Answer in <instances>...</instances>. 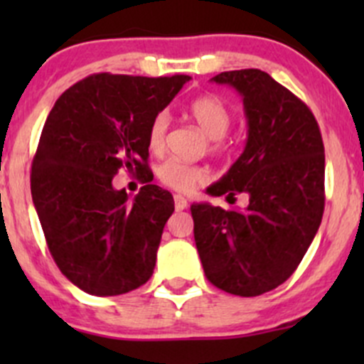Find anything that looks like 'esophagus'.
Wrapping results in <instances>:
<instances>
[{
	"mask_svg": "<svg viewBox=\"0 0 364 364\" xmlns=\"http://www.w3.org/2000/svg\"><path fill=\"white\" fill-rule=\"evenodd\" d=\"M186 205H188V203H186V199L183 196H174V208L176 211H183V209H186Z\"/></svg>",
	"mask_w": 364,
	"mask_h": 364,
	"instance_id": "obj_1",
	"label": "esophagus"
}]
</instances>
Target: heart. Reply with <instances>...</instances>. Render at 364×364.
Masks as SVG:
<instances>
[{"label":"heart","instance_id":"1","mask_svg":"<svg viewBox=\"0 0 364 364\" xmlns=\"http://www.w3.org/2000/svg\"><path fill=\"white\" fill-rule=\"evenodd\" d=\"M190 114L199 124L200 130L211 139L213 151H222L225 148L223 135L227 134L232 121V114L229 107L220 100L218 97L205 95V97L197 98L190 105ZM171 117L167 112L156 114L155 119L149 124L148 132V146L151 153H160L165 146V137H167ZM159 179L165 186L178 192H192L197 185L205 179V171L197 165H186L178 160H167L159 167Z\"/></svg>","mask_w":364,"mask_h":364}]
</instances>
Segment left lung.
Wrapping results in <instances>:
<instances>
[{"instance_id": "1", "label": "left lung", "mask_w": 364, "mask_h": 364, "mask_svg": "<svg viewBox=\"0 0 364 364\" xmlns=\"http://www.w3.org/2000/svg\"><path fill=\"white\" fill-rule=\"evenodd\" d=\"M243 98L247 144L211 196L247 193L243 211L192 204L204 273L234 296H260L284 284L314 241L324 213V144L306 104L257 68L213 77Z\"/></svg>"}]
</instances>
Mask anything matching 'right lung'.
<instances>
[{
  "label": "right lung",
  "instance_id": "right-lung-1",
  "mask_svg": "<svg viewBox=\"0 0 364 364\" xmlns=\"http://www.w3.org/2000/svg\"><path fill=\"white\" fill-rule=\"evenodd\" d=\"M188 80L95 73L49 112L31 167L33 204L54 262L87 294L119 296L151 278L174 199L151 185L148 132ZM119 168L145 183L134 201L112 186Z\"/></svg>",
  "mask_w": 364,
  "mask_h": 364
}]
</instances>
